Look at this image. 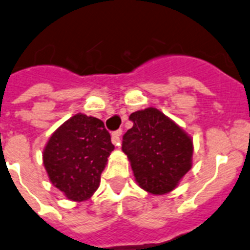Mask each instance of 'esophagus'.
<instances>
[{
  "label": "esophagus",
  "mask_w": 250,
  "mask_h": 250,
  "mask_svg": "<svg viewBox=\"0 0 250 250\" xmlns=\"http://www.w3.org/2000/svg\"><path fill=\"white\" fill-rule=\"evenodd\" d=\"M121 134H122V130L121 129L114 130V132L112 133V143H113L114 146H120L121 144Z\"/></svg>",
  "instance_id": "esophagus-1"
}]
</instances>
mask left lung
<instances>
[{"label": "left lung", "mask_w": 250, "mask_h": 250, "mask_svg": "<svg viewBox=\"0 0 250 250\" xmlns=\"http://www.w3.org/2000/svg\"><path fill=\"white\" fill-rule=\"evenodd\" d=\"M133 127L123 136L138 185L153 195H164L178 186L192 167V139L159 109L149 107L129 116Z\"/></svg>", "instance_id": "obj_1"}]
</instances>
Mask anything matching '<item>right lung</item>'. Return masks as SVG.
<instances>
[{"instance_id":"obj_1","label":"right lung","mask_w":250,"mask_h":250,"mask_svg":"<svg viewBox=\"0 0 250 250\" xmlns=\"http://www.w3.org/2000/svg\"><path fill=\"white\" fill-rule=\"evenodd\" d=\"M114 146L99 118L78 113L49 138L43 163L51 184L71 201H85L99 188Z\"/></svg>"}]
</instances>
